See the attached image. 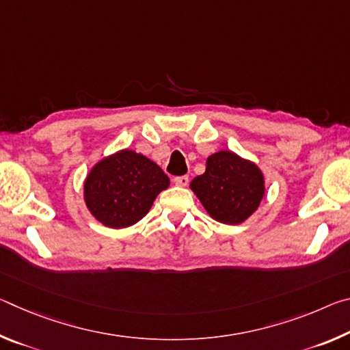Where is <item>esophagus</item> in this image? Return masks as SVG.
<instances>
[{"instance_id": "1", "label": "esophagus", "mask_w": 350, "mask_h": 350, "mask_svg": "<svg viewBox=\"0 0 350 350\" xmlns=\"http://www.w3.org/2000/svg\"><path fill=\"white\" fill-rule=\"evenodd\" d=\"M188 182H189L188 176H179V177H176V179H174V183L177 187H187Z\"/></svg>"}]
</instances>
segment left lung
Returning <instances> with one entry per match:
<instances>
[{"label": "left lung", "instance_id": "1", "mask_svg": "<svg viewBox=\"0 0 350 350\" xmlns=\"http://www.w3.org/2000/svg\"><path fill=\"white\" fill-rule=\"evenodd\" d=\"M215 221L227 225L245 222L265 196V177L256 163L233 151H217L206 159L205 173L189 183Z\"/></svg>", "mask_w": 350, "mask_h": 350}]
</instances>
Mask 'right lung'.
Instances as JSON below:
<instances>
[{
	"label": "right lung",
	"mask_w": 350,
	"mask_h": 350,
	"mask_svg": "<svg viewBox=\"0 0 350 350\" xmlns=\"http://www.w3.org/2000/svg\"><path fill=\"white\" fill-rule=\"evenodd\" d=\"M168 187V176L156 162L125 148L94 165L83 182V199L105 227L126 228L144 219Z\"/></svg>",
	"instance_id": "right-lung-1"
}]
</instances>
